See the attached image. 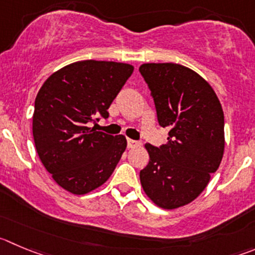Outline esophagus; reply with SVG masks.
<instances>
[{
    "label": "esophagus",
    "mask_w": 255,
    "mask_h": 255,
    "mask_svg": "<svg viewBox=\"0 0 255 255\" xmlns=\"http://www.w3.org/2000/svg\"><path fill=\"white\" fill-rule=\"evenodd\" d=\"M140 144H141V142L136 141V140L128 139V147H129V149H132V147L135 146H140Z\"/></svg>",
    "instance_id": "34e87169"
}]
</instances>
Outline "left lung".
Wrapping results in <instances>:
<instances>
[{
	"label": "left lung",
	"mask_w": 255,
	"mask_h": 255,
	"mask_svg": "<svg viewBox=\"0 0 255 255\" xmlns=\"http://www.w3.org/2000/svg\"><path fill=\"white\" fill-rule=\"evenodd\" d=\"M151 91L159 125L168 142L146 144L149 164L140 171L145 194L162 209L191 203L207 188L224 154V113L213 87L179 64H144L139 69Z\"/></svg>",
	"instance_id": "8db88e82"
}]
</instances>
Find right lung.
<instances>
[{
	"instance_id": "add662e5",
	"label": "right lung",
	"mask_w": 255,
	"mask_h": 255,
	"mask_svg": "<svg viewBox=\"0 0 255 255\" xmlns=\"http://www.w3.org/2000/svg\"><path fill=\"white\" fill-rule=\"evenodd\" d=\"M134 66L114 61H77L53 72L35 100L32 132L40 160L65 190L82 195L103 185L126 149L124 135L89 128L109 118L108 109Z\"/></svg>"
}]
</instances>
